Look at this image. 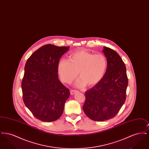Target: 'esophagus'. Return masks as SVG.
<instances>
[{"instance_id": "1", "label": "esophagus", "mask_w": 149, "mask_h": 149, "mask_svg": "<svg viewBox=\"0 0 149 149\" xmlns=\"http://www.w3.org/2000/svg\"><path fill=\"white\" fill-rule=\"evenodd\" d=\"M77 92H78V91H77L71 90V91H70V94H71V95H74V94H75Z\"/></svg>"}]
</instances>
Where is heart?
Listing matches in <instances>:
<instances>
[{"mask_svg": "<svg viewBox=\"0 0 149 149\" xmlns=\"http://www.w3.org/2000/svg\"><path fill=\"white\" fill-rule=\"evenodd\" d=\"M107 61L101 54H94L85 50H79L70 56V61L61 59L58 64V72L63 81L70 84L78 77L75 85L82 88L97 84L103 78L106 71Z\"/></svg>", "mask_w": 149, "mask_h": 149, "instance_id": "1", "label": "heart"}]
</instances>
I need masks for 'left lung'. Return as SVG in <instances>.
<instances>
[{
    "label": "left lung",
    "mask_w": 149,
    "mask_h": 149,
    "mask_svg": "<svg viewBox=\"0 0 149 149\" xmlns=\"http://www.w3.org/2000/svg\"><path fill=\"white\" fill-rule=\"evenodd\" d=\"M107 61L106 73L97 84L85 92L83 107L85 114L95 121L113 118L126 98L128 78L126 68L120 56L106 46L102 50Z\"/></svg>",
    "instance_id": "obj_1"
}]
</instances>
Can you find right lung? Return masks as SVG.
<instances>
[{"label": "right lung", "instance_id": "right-lung-1", "mask_svg": "<svg viewBox=\"0 0 149 149\" xmlns=\"http://www.w3.org/2000/svg\"><path fill=\"white\" fill-rule=\"evenodd\" d=\"M69 46L47 44L27 60L22 82L23 102L36 118L43 122L58 119L70 96L69 89L59 80L58 64Z\"/></svg>", "mask_w": 149, "mask_h": 149}]
</instances>
